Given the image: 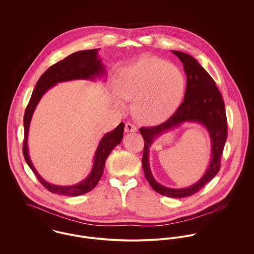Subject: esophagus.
<instances>
[{
	"label": "esophagus",
	"mask_w": 254,
	"mask_h": 254,
	"mask_svg": "<svg viewBox=\"0 0 254 254\" xmlns=\"http://www.w3.org/2000/svg\"><path fill=\"white\" fill-rule=\"evenodd\" d=\"M138 130L137 126L130 123V122H127L126 125H125V132L126 133H129V132H136Z\"/></svg>",
	"instance_id": "34e87169"
}]
</instances>
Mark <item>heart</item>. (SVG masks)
Here are the masks:
<instances>
[{"label":"heart","instance_id":"b5f03b06","mask_svg":"<svg viewBox=\"0 0 254 254\" xmlns=\"http://www.w3.org/2000/svg\"><path fill=\"white\" fill-rule=\"evenodd\" d=\"M114 103L134 100L136 115L148 124H159L171 117L181 104L186 78L179 67L166 61L145 56L119 69Z\"/></svg>","mask_w":254,"mask_h":254}]
</instances>
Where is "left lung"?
Listing matches in <instances>:
<instances>
[{
	"mask_svg": "<svg viewBox=\"0 0 254 254\" xmlns=\"http://www.w3.org/2000/svg\"><path fill=\"white\" fill-rule=\"evenodd\" d=\"M172 53L183 63L187 75L184 101L175 113L165 122L153 127H142L140 133L145 141L142 165L145 179L156 192L178 198L197 192L217 175L228 129L224 101L215 81L191 56L179 51H172ZM185 122L199 123L208 129L212 139V160L206 174L199 182L189 188L171 189L161 186L154 180L149 168L148 150L155 137Z\"/></svg>",
	"mask_w": 254,
	"mask_h": 254,
	"instance_id": "left-lung-1",
	"label": "left lung"
}]
</instances>
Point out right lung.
<instances>
[{
    "mask_svg": "<svg viewBox=\"0 0 254 254\" xmlns=\"http://www.w3.org/2000/svg\"><path fill=\"white\" fill-rule=\"evenodd\" d=\"M106 75V70L104 64L101 63V59L98 56V49L95 50H86L73 53L70 56L66 57L63 61L55 64L50 68L41 75L37 82L36 87L33 90L28 106L25 109L23 121H24V141H23V155L28 166L31 168L40 183L51 192L67 195V196H77L84 194L92 190L100 181L106 160L111 152V150L121 143L124 132V123L121 122L113 131L107 133L101 140L98 148L96 150L94 166L91 173L84 181L68 187H61L52 185L45 181L34 168L29 154H28V131L30 121L33 115V112L36 109L37 105L43 95L55 86L57 83L70 81L76 79H86L94 80L96 77Z\"/></svg>",
    "mask_w": 254,
    "mask_h": 254,
    "instance_id": "right-lung-1",
    "label": "right lung"
}]
</instances>
